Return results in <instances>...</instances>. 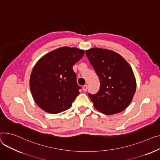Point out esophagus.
Wrapping results in <instances>:
<instances>
[{
    "label": "esophagus",
    "mask_w": 160,
    "mask_h": 160,
    "mask_svg": "<svg viewBox=\"0 0 160 160\" xmlns=\"http://www.w3.org/2000/svg\"><path fill=\"white\" fill-rule=\"evenodd\" d=\"M82 89H83V91H87V90H88V85H85V86H83V87H82Z\"/></svg>",
    "instance_id": "34e87169"
}]
</instances>
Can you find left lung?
I'll list each match as a JSON object with an SVG mask.
<instances>
[{
    "label": "left lung",
    "instance_id": "1",
    "mask_svg": "<svg viewBox=\"0 0 160 160\" xmlns=\"http://www.w3.org/2000/svg\"><path fill=\"white\" fill-rule=\"evenodd\" d=\"M86 55L98 75L100 86L89 94L96 109L106 115L118 113L131 103L136 89L132 69L121 55L108 49L91 48Z\"/></svg>",
    "mask_w": 160,
    "mask_h": 160
}]
</instances>
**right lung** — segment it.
<instances>
[{
  "instance_id": "add662e5",
  "label": "right lung",
  "mask_w": 160,
  "mask_h": 160,
  "mask_svg": "<svg viewBox=\"0 0 160 160\" xmlns=\"http://www.w3.org/2000/svg\"><path fill=\"white\" fill-rule=\"evenodd\" d=\"M83 55V50L62 47L47 53L36 63L29 86L35 102L42 110L57 114L71 108L81 89L72 66Z\"/></svg>"
}]
</instances>
